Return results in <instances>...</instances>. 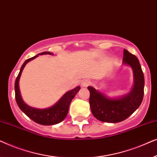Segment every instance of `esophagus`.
Instances as JSON below:
<instances>
[{
    "label": "esophagus",
    "instance_id": "34e87169",
    "mask_svg": "<svg viewBox=\"0 0 157 157\" xmlns=\"http://www.w3.org/2000/svg\"><path fill=\"white\" fill-rule=\"evenodd\" d=\"M90 84H91V81L88 80V79H83V80L81 81V86H82L83 87H86Z\"/></svg>",
    "mask_w": 157,
    "mask_h": 157
}]
</instances>
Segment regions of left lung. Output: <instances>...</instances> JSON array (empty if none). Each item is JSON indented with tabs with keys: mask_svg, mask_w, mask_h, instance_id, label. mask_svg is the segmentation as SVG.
<instances>
[{
	"mask_svg": "<svg viewBox=\"0 0 157 157\" xmlns=\"http://www.w3.org/2000/svg\"><path fill=\"white\" fill-rule=\"evenodd\" d=\"M123 64L130 66L134 74V86L128 94L120 97L111 98L94 87L88 86L91 112L94 117L101 121L117 123L124 121L132 115L142 102L144 76L139 61L136 56L124 49Z\"/></svg>",
	"mask_w": 157,
	"mask_h": 157,
	"instance_id": "1",
	"label": "left lung"
}]
</instances>
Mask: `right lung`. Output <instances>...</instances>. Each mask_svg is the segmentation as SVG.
Returning <instances> with one entry per match:
<instances>
[{"label":"right lung","instance_id":"right-lung-1","mask_svg":"<svg viewBox=\"0 0 157 157\" xmlns=\"http://www.w3.org/2000/svg\"><path fill=\"white\" fill-rule=\"evenodd\" d=\"M53 55L52 53L48 52V51H45L35 56L30 58L27 59L21 66L20 72L17 76L15 82V96H16V101L17 104L21 111L25 113L27 117L33 120L36 123L41 124V125H54V124H59L61 122L65 119L68 114V109H69V105L71 102L73 98L75 97L76 94L80 90L81 87L77 86L75 89L71 90L66 92L62 97L60 98L59 101L56 103L52 106L48 107L46 109H37L33 108L29 106L23 101L22 97H21L20 89H19V80H20L21 74L25 66L26 65L28 62L33 60L38 55Z\"/></svg>","mask_w":157,"mask_h":157}]
</instances>
